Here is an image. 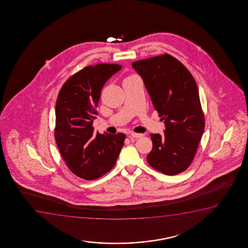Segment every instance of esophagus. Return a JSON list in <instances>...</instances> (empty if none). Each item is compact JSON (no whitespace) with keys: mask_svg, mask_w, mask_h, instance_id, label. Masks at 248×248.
Segmentation results:
<instances>
[{"mask_svg":"<svg viewBox=\"0 0 248 248\" xmlns=\"http://www.w3.org/2000/svg\"><path fill=\"white\" fill-rule=\"evenodd\" d=\"M130 136H132V137H135V138H140V137H142L143 134H137V133L131 132L130 133Z\"/></svg>","mask_w":248,"mask_h":248,"instance_id":"esophagus-1","label":"esophagus"}]
</instances>
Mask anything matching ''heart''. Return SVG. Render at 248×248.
Returning <instances> with one entry per match:
<instances>
[{
	"label": "heart",
	"instance_id": "heart-1",
	"mask_svg": "<svg viewBox=\"0 0 248 248\" xmlns=\"http://www.w3.org/2000/svg\"><path fill=\"white\" fill-rule=\"evenodd\" d=\"M129 77H131V76H129ZM129 77H127V78H129Z\"/></svg>",
	"mask_w": 248,
	"mask_h": 248
}]
</instances>
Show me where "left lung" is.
<instances>
[{
  "mask_svg": "<svg viewBox=\"0 0 248 248\" xmlns=\"http://www.w3.org/2000/svg\"><path fill=\"white\" fill-rule=\"evenodd\" d=\"M154 108L165 123L164 135L151 134L146 156L154 170L175 175L189 168L205 128L197 83L189 70L170 54L134 62Z\"/></svg>",
  "mask_w": 248,
  "mask_h": 248,
  "instance_id": "1",
  "label": "left lung"
}]
</instances>
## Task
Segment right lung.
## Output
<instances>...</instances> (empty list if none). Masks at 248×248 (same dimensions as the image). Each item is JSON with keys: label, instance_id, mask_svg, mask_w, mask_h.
<instances>
[{"label": "right lung", "instance_id": "1", "mask_svg": "<svg viewBox=\"0 0 248 248\" xmlns=\"http://www.w3.org/2000/svg\"><path fill=\"white\" fill-rule=\"evenodd\" d=\"M121 68L87 66L68 78L58 93L55 140L68 169L84 180L98 179L112 170L124 146V134L95 135L92 126L103 85Z\"/></svg>", "mask_w": 248, "mask_h": 248}]
</instances>
